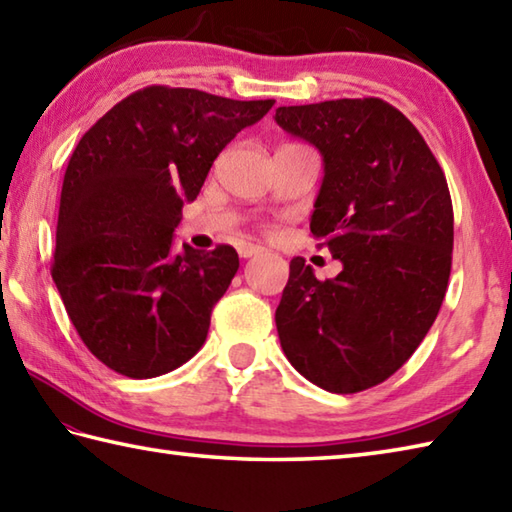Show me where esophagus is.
<instances>
[{"label": "esophagus", "instance_id": "34e87169", "mask_svg": "<svg viewBox=\"0 0 512 512\" xmlns=\"http://www.w3.org/2000/svg\"><path fill=\"white\" fill-rule=\"evenodd\" d=\"M266 248H262V246H257V244H244V246H239V257H244V259H248V257H253V255H259V253H264Z\"/></svg>", "mask_w": 512, "mask_h": 512}]
</instances>
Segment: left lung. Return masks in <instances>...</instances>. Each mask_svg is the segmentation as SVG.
I'll use <instances>...</instances> for the list:
<instances>
[{"label": "left lung", "mask_w": 512, "mask_h": 512, "mask_svg": "<svg viewBox=\"0 0 512 512\" xmlns=\"http://www.w3.org/2000/svg\"><path fill=\"white\" fill-rule=\"evenodd\" d=\"M275 122L324 157L310 233L342 273L290 262L275 324L288 362L328 393H359L402 368L442 308L453 202L410 119L379 97L279 106Z\"/></svg>", "instance_id": "obj_1"}]
</instances>
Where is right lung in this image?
<instances>
[{
    "label": "right lung",
    "mask_w": 512,
    "mask_h": 512,
    "mask_svg": "<svg viewBox=\"0 0 512 512\" xmlns=\"http://www.w3.org/2000/svg\"><path fill=\"white\" fill-rule=\"evenodd\" d=\"M275 99L146 86L90 126L70 157L50 275L86 348L119 375L186 364L239 268L233 246L173 250L184 202Z\"/></svg>",
    "instance_id": "add662e5"
}]
</instances>
